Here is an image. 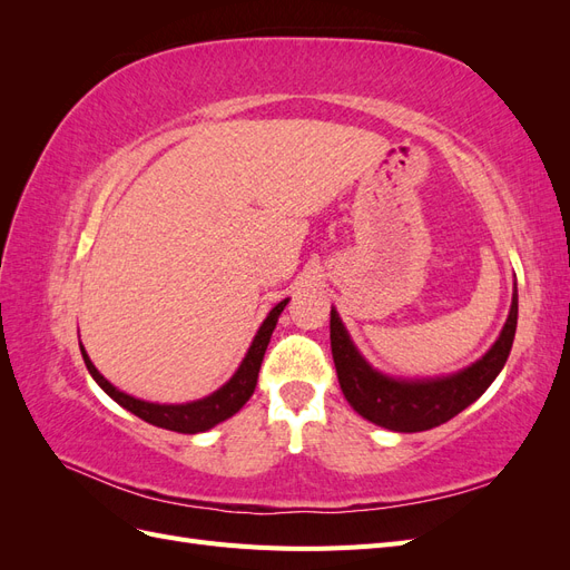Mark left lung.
Listing matches in <instances>:
<instances>
[{
  "mask_svg": "<svg viewBox=\"0 0 570 570\" xmlns=\"http://www.w3.org/2000/svg\"><path fill=\"white\" fill-rule=\"evenodd\" d=\"M515 323H519V289L513 287L502 333L475 364L438 377H394L368 364L350 337L337 308H331V347L344 400L358 416L394 433H421L438 428L471 406L502 373L513 344Z\"/></svg>",
  "mask_w": 570,
  "mask_h": 570,
  "instance_id": "left-lung-1",
  "label": "left lung"
}]
</instances>
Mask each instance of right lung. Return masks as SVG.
Returning a JSON list of instances; mask_svg holds the SVG:
<instances>
[{"instance_id": "1", "label": "right lung", "mask_w": 570, "mask_h": 570, "mask_svg": "<svg viewBox=\"0 0 570 570\" xmlns=\"http://www.w3.org/2000/svg\"><path fill=\"white\" fill-rule=\"evenodd\" d=\"M287 302H289V297L275 304L268 312V316L264 318V323L258 325V331H256V335L249 344L243 364L237 366V371L233 373L230 381L226 385H220L209 396H202V400H195V402L157 404V402L137 400V396L126 394V392H120L118 387H114L107 381V377L95 368V364L90 361L88 352H85L82 344H80V354H82L85 366H88L90 375L95 377V383L101 390H105L116 404H120L126 411L135 413L137 419H142V421L157 425V428L174 430V433H187V435L204 433V430H212L214 425L235 416V413L243 409L249 396L254 394L258 368H262V361H264L266 347L271 342V335L275 331V323H278V316L283 314V308L287 306Z\"/></svg>"}]
</instances>
